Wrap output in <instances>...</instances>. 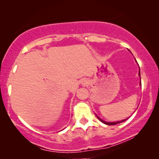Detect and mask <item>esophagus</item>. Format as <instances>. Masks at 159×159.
<instances>
[{"instance_id": "obj_1", "label": "esophagus", "mask_w": 159, "mask_h": 159, "mask_svg": "<svg viewBox=\"0 0 159 159\" xmlns=\"http://www.w3.org/2000/svg\"><path fill=\"white\" fill-rule=\"evenodd\" d=\"M87 83H88V82H87V81H86V80H82V84H83V85H85V84H86Z\"/></svg>"}]
</instances>
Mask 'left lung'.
<instances>
[{"label": "left lung", "instance_id": "left-lung-1", "mask_svg": "<svg viewBox=\"0 0 159 159\" xmlns=\"http://www.w3.org/2000/svg\"><path fill=\"white\" fill-rule=\"evenodd\" d=\"M139 76H140V70H139ZM140 84H141V82H140ZM97 117L98 118V119L101 121H102V122L103 123H104L105 124V125H116V124H119V123H121V122H123V121H126L127 120V119H124V120H121V121H115V122H107V121H103V120H102V119H101L99 118L98 116H97Z\"/></svg>", "mask_w": 159, "mask_h": 159}]
</instances>
